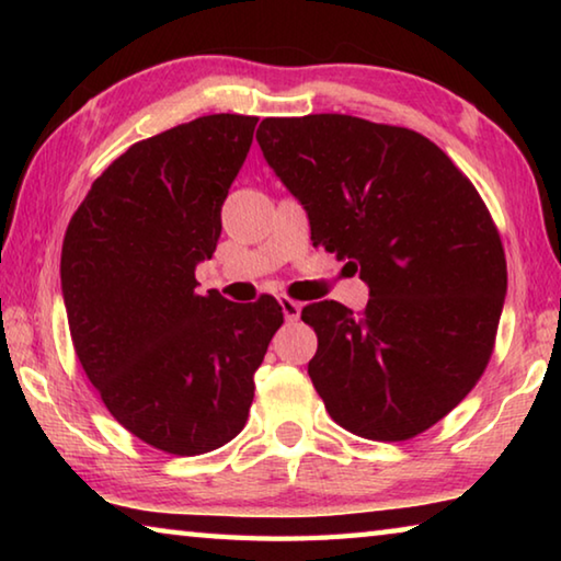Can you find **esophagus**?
I'll return each mask as SVG.
<instances>
[{
    "label": "esophagus",
    "mask_w": 561,
    "mask_h": 561,
    "mask_svg": "<svg viewBox=\"0 0 561 561\" xmlns=\"http://www.w3.org/2000/svg\"><path fill=\"white\" fill-rule=\"evenodd\" d=\"M279 304H282L284 319H287V321H297V319L301 317V304H299V301H294V299H289V297H282Z\"/></svg>",
    "instance_id": "1"
}]
</instances>
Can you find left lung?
Segmentation results:
<instances>
[{
  "label": "left lung",
  "instance_id": "obj_1",
  "mask_svg": "<svg viewBox=\"0 0 561 561\" xmlns=\"http://www.w3.org/2000/svg\"><path fill=\"white\" fill-rule=\"evenodd\" d=\"M257 144L307 210L314 247L368 284L360 314L331 299L301 311L329 415L371 440L428 431L485 371L507 294L478 190L421 133L341 113L264 118Z\"/></svg>",
  "mask_w": 561,
  "mask_h": 561
}]
</instances>
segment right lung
Returning <instances> with one entry per match:
<instances>
[{
    "instance_id": "1",
    "label": "right lung",
    "mask_w": 561,
    "mask_h": 561,
    "mask_svg": "<svg viewBox=\"0 0 561 561\" xmlns=\"http://www.w3.org/2000/svg\"><path fill=\"white\" fill-rule=\"evenodd\" d=\"M257 116L215 113L133 144L93 180L61 250L71 341L111 415L173 455H203L244 428L284 314L274 297L197 291L222 203Z\"/></svg>"
}]
</instances>
